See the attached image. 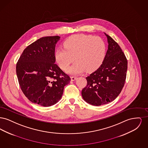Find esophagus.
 Wrapping results in <instances>:
<instances>
[{
    "mask_svg": "<svg viewBox=\"0 0 148 148\" xmlns=\"http://www.w3.org/2000/svg\"><path fill=\"white\" fill-rule=\"evenodd\" d=\"M77 77H74V76H73V77H71V80H72V81H74L75 80H76V79H77Z\"/></svg>",
    "mask_w": 148,
    "mask_h": 148,
    "instance_id": "esophagus-1",
    "label": "esophagus"
}]
</instances>
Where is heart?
Instances as JSON below:
<instances>
[{
  "mask_svg": "<svg viewBox=\"0 0 148 148\" xmlns=\"http://www.w3.org/2000/svg\"><path fill=\"white\" fill-rule=\"evenodd\" d=\"M64 47L58 48L55 58L59 66L66 70L74 59L76 62L67 70L71 74L97 70L106 56V44L99 36L84 34H75L68 38Z\"/></svg>",
  "mask_w": 148,
  "mask_h": 148,
  "instance_id": "heart-1",
  "label": "heart"
}]
</instances>
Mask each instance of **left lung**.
<instances>
[{"mask_svg":"<svg viewBox=\"0 0 148 148\" xmlns=\"http://www.w3.org/2000/svg\"><path fill=\"white\" fill-rule=\"evenodd\" d=\"M106 34L108 49L98 69L86 77L87 85L82 91L85 101L94 106L108 104L119 95L126 79L127 61L118 44Z\"/></svg>","mask_w":148,"mask_h":148,"instance_id":"left-lung-1","label":"left lung"}]
</instances>
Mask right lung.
Listing matches in <instances>:
<instances>
[{
	"label": "right lung",
	"instance_id": "right-lung-1",
	"mask_svg": "<svg viewBox=\"0 0 148 148\" xmlns=\"http://www.w3.org/2000/svg\"><path fill=\"white\" fill-rule=\"evenodd\" d=\"M59 36L42 37L24 50L16 66L21 90L36 104L50 106L62 98L71 77L55 63Z\"/></svg>",
	"mask_w": 148,
	"mask_h": 148
}]
</instances>
